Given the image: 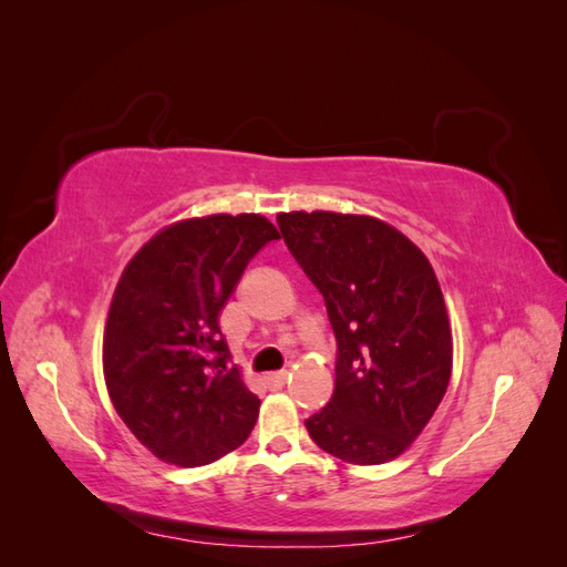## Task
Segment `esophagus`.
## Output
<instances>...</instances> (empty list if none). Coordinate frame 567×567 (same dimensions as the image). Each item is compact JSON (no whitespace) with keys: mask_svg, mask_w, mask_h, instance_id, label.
Instances as JSON below:
<instances>
[{"mask_svg":"<svg viewBox=\"0 0 567 567\" xmlns=\"http://www.w3.org/2000/svg\"><path fill=\"white\" fill-rule=\"evenodd\" d=\"M288 383V373L286 371H277V373H269L267 375V385L274 390H281Z\"/></svg>","mask_w":567,"mask_h":567,"instance_id":"obj_1","label":"esophagus"}]
</instances>
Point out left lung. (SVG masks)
<instances>
[{"mask_svg": "<svg viewBox=\"0 0 567 567\" xmlns=\"http://www.w3.org/2000/svg\"><path fill=\"white\" fill-rule=\"evenodd\" d=\"M277 221L321 290L338 342L333 398L305 421L310 437L357 466L402 456L452 379V326L433 265L369 215L293 210Z\"/></svg>", "mask_w": 567, "mask_h": 567, "instance_id": "8db88e82", "label": "left lung"}]
</instances>
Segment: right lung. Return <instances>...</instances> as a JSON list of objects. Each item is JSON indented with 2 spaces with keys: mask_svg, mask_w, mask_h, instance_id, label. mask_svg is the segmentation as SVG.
<instances>
[{
  "mask_svg": "<svg viewBox=\"0 0 567 567\" xmlns=\"http://www.w3.org/2000/svg\"><path fill=\"white\" fill-rule=\"evenodd\" d=\"M279 238L257 213L179 219L120 274L104 329V379L117 416L165 463L196 468L248 440L260 400L219 315L250 257Z\"/></svg>",
  "mask_w": 567,
  "mask_h": 567,
  "instance_id": "right-lung-1",
  "label": "right lung"
}]
</instances>
